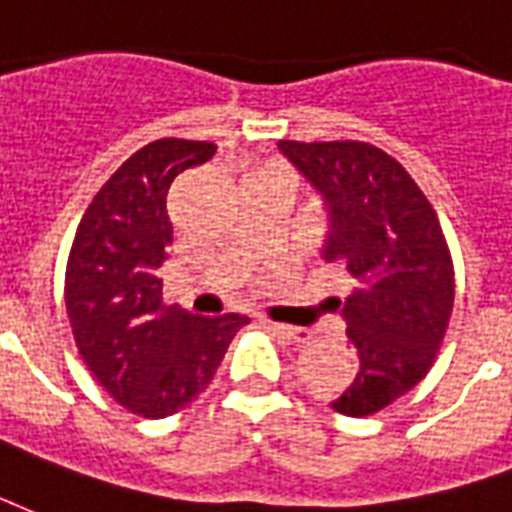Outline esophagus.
I'll return each mask as SVG.
<instances>
[{"label": "esophagus", "mask_w": 512, "mask_h": 512, "mask_svg": "<svg viewBox=\"0 0 512 512\" xmlns=\"http://www.w3.org/2000/svg\"><path fill=\"white\" fill-rule=\"evenodd\" d=\"M267 327H270L272 333L281 335L283 341H289V343H308V341H311V333H308L305 327H292V324H278V322H267Z\"/></svg>", "instance_id": "34e87169"}]
</instances>
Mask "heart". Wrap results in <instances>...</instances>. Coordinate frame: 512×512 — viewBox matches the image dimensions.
<instances>
[{
    "instance_id": "b5f03b06",
    "label": "heart",
    "mask_w": 512,
    "mask_h": 512,
    "mask_svg": "<svg viewBox=\"0 0 512 512\" xmlns=\"http://www.w3.org/2000/svg\"><path fill=\"white\" fill-rule=\"evenodd\" d=\"M270 169H281V166H270ZM281 171H286V169H281Z\"/></svg>"
}]
</instances>
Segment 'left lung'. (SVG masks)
Listing matches in <instances>:
<instances>
[{"label":"left lung","mask_w":512,"mask_h":512,"mask_svg":"<svg viewBox=\"0 0 512 512\" xmlns=\"http://www.w3.org/2000/svg\"><path fill=\"white\" fill-rule=\"evenodd\" d=\"M330 210L324 259L352 292L333 308L357 357L335 412L368 417L420 382L445 341L455 300L453 256L412 174L368 141H281Z\"/></svg>","instance_id":"obj_1"}]
</instances>
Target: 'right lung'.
I'll use <instances>...</instances> for the list:
<instances>
[{"mask_svg": "<svg viewBox=\"0 0 512 512\" xmlns=\"http://www.w3.org/2000/svg\"><path fill=\"white\" fill-rule=\"evenodd\" d=\"M210 141L158 138L119 166L78 223L65 308L78 354L128 412L160 420L207 390L248 316H193L163 305L158 270L171 245L166 193L215 155Z\"/></svg>", "mask_w": 512, "mask_h": 512, "instance_id": "add662e5", "label": "right lung"}]
</instances>
